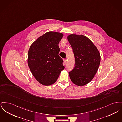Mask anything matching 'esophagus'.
I'll return each mask as SVG.
<instances>
[{"instance_id": "esophagus-1", "label": "esophagus", "mask_w": 122, "mask_h": 122, "mask_svg": "<svg viewBox=\"0 0 122 122\" xmlns=\"http://www.w3.org/2000/svg\"><path fill=\"white\" fill-rule=\"evenodd\" d=\"M64 63H65V64L66 63V61H67L66 59H64Z\"/></svg>"}]
</instances>
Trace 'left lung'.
<instances>
[{"label": "left lung", "mask_w": 122, "mask_h": 122, "mask_svg": "<svg viewBox=\"0 0 122 122\" xmlns=\"http://www.w3.org/2000/svg\"><path fill=\"white\" fill-rule=\"evenodd\" d=\"M75 57V67L69 72L72 82L85 85L94 77L100 62L99 51L92 41L83 35L71 34L67 37Z\"/></svg>", "instance_id": "obj_1"}]
</instances>
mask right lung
Segmentation results:
<instances>
[{
  "label": "right lung",
  "mask_w": 122,
  "mask_h": 122,
  "mask_svg": "<svg viewBox=\"0 0 122 122\" xmlns=\"http://www.w3.org/2000/svg\"><path fill=\"white\" fill-rule=\"evenodd\" d=\"M63 36L61 33L47 32L39 37L29 49V68L34 77L43 85L54 83L65 69L63 60L58 55V44Z\"/></svg>",
  "instance_id": "obj_1"
}]
</instances>
